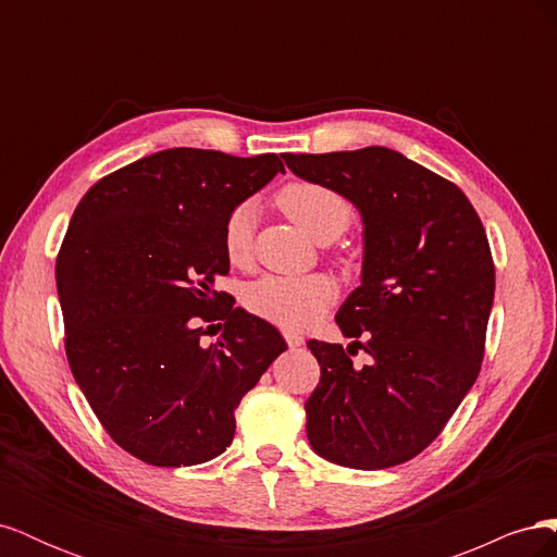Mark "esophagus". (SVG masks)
<instances>
[{"label": "esophagus", "instance_id": "1", "mask_svg": "<svg viewBox=\"0 0 557 557\" xmlns=\"http://www.w3.org/2000/svg\"><path fill=\"white\" fill-rule=\"evenodd\" d=\"M283 336H285V342H288L290 348H299L301 344H305V336L297 334V332H285Z\"/></svg>", "mask_w": 557, "mask_h": 557}]
</instances>
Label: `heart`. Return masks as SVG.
<instances>
[{"label":"heart","mask_w":557,"mask_h":557,"mask_svg":"<svg viewBox=\"0 0 557 557\" xmlns=\"http://www.w3.org/2000/svg\"><path fill=\"white\" fill-rule=\"evenodd\" d=\"M278 205L318 244L332 242L350 225L348 201L318 183H288L278 193ZM258 209L252 201L234 207L223 225L225 256L232 264H246L252 250ZM336 299V285L325 274L262 276L248 285L246 307L283 330H307L315 325Z\"/></svg>","instance_id":"obj_1"}]
</instances>
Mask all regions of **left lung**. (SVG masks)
Masks as SVG:
<instances>
[{
  "label": "left lung",
  "mask_w": 557,
  "mask_h": 557,
  "mask_svg": "<svg viewBox=\"0 0 557 557\" xmlns=\"http://www.w3.org/2000/svg\"><path fill=\"white\" fill-rule=\"evenodd\" d=\"M362 218L360 285L336 325L373 356L309 342L320 383L307 399L311 448L334 465L385 469L428 448L474 385L495 297L485 230L465 193L385 146L283 156Z\"/></svg>",
  "instance_id": "obj_1"
}]
</instances>
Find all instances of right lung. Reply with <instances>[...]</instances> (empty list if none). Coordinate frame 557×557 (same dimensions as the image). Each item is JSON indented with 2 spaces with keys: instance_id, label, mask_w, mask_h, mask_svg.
I'll use <instances>...</instances> for the list:
<instances>
[{
  "instance_id": "1",
  "label": "right lung",
  "mask_w": 557,
  "mask_h": 557,
  "mask_svg": "<svg viewBox=\"0 0 557 557\" xmlns=\"http://www.w3.org/2000/svg\"><path fill=\"white\" fill-rule=\"evenodd\" d=\"M285 174L276 153L166 148L78 201L55 262L66 360L111 440L148 465L213 460L234 409L285 350L267 320L228 305L227 213ZM220 308L222 311L218 312ZM221 317L215 345L201 319Z\"/></svg>"
}]
</instances>
